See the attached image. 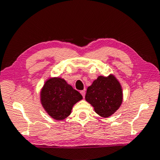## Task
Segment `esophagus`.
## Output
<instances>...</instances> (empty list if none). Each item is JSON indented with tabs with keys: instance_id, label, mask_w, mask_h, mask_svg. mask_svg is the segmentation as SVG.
Wrapping results in <instances>:
<instances>
[{
	"instance_id": "esophagus-1",
	"label": "esophagus",
	"mask_w": 160,
	"mask_h": 160,
	"mask_svg": "<svg viewBox=\"0 0 160 160\" xmlns=\"http://www.w3.org/2000/svg\"><path fill=\"white\" fill-rule=\"evenodd\" d=\"M80 93H81L83 98H85V95H86V92H85V91H80Z\"/></svg>"
}]
</instances>
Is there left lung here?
<instances>
[{
  "label": "left lung",
  "mask_w": 160,
  "mask_h": 160,
  "mask_svg": "<svg viewBox=\"0 0 160 160\" xmlns=\"http://www.w3.org/2000/svg\"><path fill=\"white\" fill-rule=\"evenodd\" d=\"M86 100L100 116L108 118L120 108L123 91L120 82L113 74L99 76L87 88Z\"/></svg>",
  "instance_id": "left-lung-1"
}]
</instances>
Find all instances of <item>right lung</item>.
<instances>
[{"instance_id":"obj_1","label":"right lung","mask_w":160,"mask_h":160,"mask_svg":"<svg viewBox=\"0 0 160 160\" xmlns=\"http://www.w3.org/2000/svg\"><path fill=\"white\" fill-rule=\"evenodd\" d=\"M82 99V95L61 78H49L40 92L42 107L51 118L58 121L67 118L73 106Z\"/></svg>"}]
</instances>
